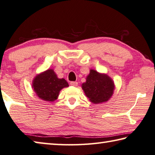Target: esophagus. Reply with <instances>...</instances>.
Wrapping results in <instances>:
<instances>
[{"instance_id":"1","label":"esophagus","mask_w":155,"mask_h":155,"mask_svg":"<svg viewBox=\"0 0 155 155\" xmlns=\"http://www.w3.org/2000/svg\"><path fill=\"white\" fill-rule=\"evenodd\" d=\"M70 85H71L73 86H78V82H71Z\"/></svg>"}]
</instances>
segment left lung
Masks as SVG:
<instances>
[{"mask_svg":"<svg viewBox=\"0 0 155 155\" xmlns=\"http://www.w3.org/2000/svg\"><path fill=\"white\" fill-rule=\"evenodd\" d=\"M82 89L91 102L100 104L112 97L114 84L109 76L91 70L86 82L82 84Z\"/></svg>","mask_w":155,"mask_h":155,"instance_id":"left-lung-1","label":"left lung"}]
</instances>
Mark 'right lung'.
I'll return each mask as SVG.
<instances>
[{
  "instance_id": "add662e5",
  "label": "right lung",
  "mask_w": 155,
  "mask_h": 155,
  "mask_svg": "<svg viewBox=\"0 0 155 155\" xmlns=\"http://www.w3.org/2000/svg\"><path fill=\"white\" fill-rule=\"evenodd\" d=\"M69 86L63 78L59 79L52 69L38 75L34 79L32 87L37 95L44 101H53L57 99L62 88Z\"/></svg>"
}]
</instances>
